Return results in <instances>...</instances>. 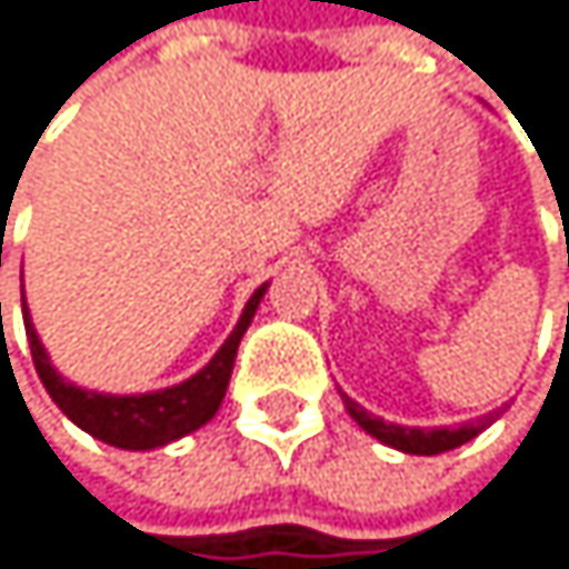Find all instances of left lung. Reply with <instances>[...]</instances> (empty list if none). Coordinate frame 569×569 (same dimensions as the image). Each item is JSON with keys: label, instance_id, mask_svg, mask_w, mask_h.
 <instances>
[{"label": "left lung", "instance_id": "left-lung-1", "mask_svg": "<svg viewBox=\"0 0 569 569\" xmlns=\"http://www.w3.org/2000/svg\"><path fill=\"white\" fill-rule=\"evenodd\" d=\"M341 399H345V409H348V417L365 430V433H371L379 443H386V447H396V450H402V453H417V457H433V453H443V450H453V447H461V443H468V440H475L481 430H488L495 420H498V412L501 409H495V412H488V417H481V420H468V423H457V427H399V423H386L382 417H371V412L365 409V406H358L351 396H345L341 392Z\"/></svg>", "mask_w": 569, "mask_h": 569}]
</instances>
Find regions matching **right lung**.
I'll return each mask as SVG.
<instances>
[{"label":"right lung","mask_w":569,"mask_h":569,"mask_svg":"<svg viewBox=\"0 0 569 569\" xmlns=\"http://www.w3.org/2000/svg\"><path fill=\"white\" fill-rule=\"evenodd\" d=\"M266 290H269V282H262V287L249 297L242 317L234 323V331L224 338V345L214 351V358L198 371V376H190L167 389H157V392H139V396L94 392V389H81L63 379L37 335L27 297H23V320H27V338H30L37 376H40L43 389L50 392V399L60 406L63 417H68L74 427H81L84 433H91L94 440H101L108 447H119V450L167 447L214 420V412L228 392L238 345H242V335L249 331V323H252Z\"/></svg>","instance_id":"right-lung-1"}]
</instances>
